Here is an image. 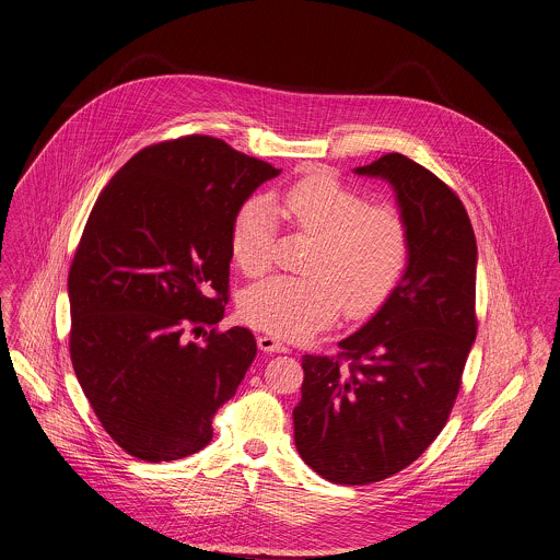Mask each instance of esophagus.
Wrapping results in <instances>:
<instances>
[{
  "mask_svg": "<svg viewBox=\"0 0 560 560\" xmlns=\"http://www.w3.org/2000/svg\"><path fill=\"white\" fill-rule=\"evenodd\" d=\"M257 346H259V350H264V352H290V348L285 346V343H281L277 337H270V335H261V337H257Z\"/></svg>",
  "mask_w": 560,
  "mask_h": 560,
  "instance_id": "34e87169",
  "label": "esophagus"
}]
</instances>
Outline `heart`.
I'll return each mask as SVG.
<instances>
[{
  "label": "heart",
  "instance_id": "obj_1",
  "mask_svg": "<svg viewBox=\"0 0 560 560\" xmlns=\"http://www.w3.org/2000/svg\"><path fill=\"white\" fill-rule=\"evenodd\" d=\"M288 223L315 238L303 264L307 277H270L245 290L243 317L283 339H299L330 324L343 307L368 317L397 288L410 255V230L399 208L368 197L326 172H315L281 195ZM277 214L268 199L243 203L232 225V257L247 277L270 270Z\"/></svg>",
  "mask_w": 560,
  "mask_h": 560
}]
</instances>
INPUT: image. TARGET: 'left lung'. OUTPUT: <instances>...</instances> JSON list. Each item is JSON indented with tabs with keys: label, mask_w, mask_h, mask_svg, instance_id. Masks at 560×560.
Here are the masks:
<instances>
[{
	"label": "left lung",
	"mask_w": 560,
	"mask_h": 560,
	"mask_svg": "<svg viewBox=\"0 0 560 560\" xmlns=\"http://www.w3.org/2000/svg\"><path fill=\"white\" fill-rule=\"evenodd\" d=\"M354 172L395 188L410 255L393 294L337 357H303L296 448L341 486L382 481L421 457L451 415L477 337V241L459 197L399 152Z\"/></svg>",
	"instance_id": "1"
}]
</instances>
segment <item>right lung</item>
Masks as SVG:
<instances>
[{
    "mask_svg": "<svg viewBox=\"0 0 560 560\" xmlns=\"http://www.w3.org/2000/svg\"><path fill=\"white\" fill-rule=\"evenodd\" d=\"M270 163L208 135L139 150L101 190L68 272L70 359L105 432L172 462L212 440L257 346L217 326L230 299L232 225Z\"/></svg>",
    "mask_w": 560,
    "mask_h": 560,
    "instance_id": "add662e5",
    "label": "right lung"
}]
</instances>
